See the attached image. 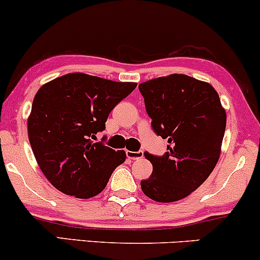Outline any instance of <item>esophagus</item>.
I'll use <instances>...</instances> for the list:
<instances>
[{
  "instance_id": "34e87169",
  "label": "esophagus",
  "mask_w": 260,
  "mask_h": 260,
  "mask_svg": "<svg viewBox=\"0 0 260 260\" xmlns=\"http://www.w3.org/2000/svg\"><path fill=\"white\" fill-rule=\"evenodd\" d=\"M126 155L128 159L131 160H137V159H142L144 156L143 151H131V150H126Z\"/></svg>"
}]
</instances>
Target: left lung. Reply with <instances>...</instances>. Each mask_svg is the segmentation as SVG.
<instances>
[{
  "mask_svg": "<svg viewBox=\"0 0 260 260\" xmlns=\"http://www.w3.org/2000/svg\"><path fill=\"white\" fill-rule=\"evenodd\" d=\"M155 133L168 139L162 156L145 153L153 174L140 182L159 203L186 198L209 177L221 153L226 111L214 86L186 74H170L139 84Z\"/></svg>",
  "mask_w": 260,
  "mask_h": 260,
  "instance_id": "1",
  "label": "left lung"
}]
</instances>
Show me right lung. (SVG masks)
Wrapping results in <instances>:
<instances>
[{
	"mask_svg": "<svg viewBox=\"0 0 260 260\" xmlns=\"http://www.w3.org/2000/svg\"><path fill=\"white\" fill-rule=\"evenodd\" d=\"M136 86L78 72L39 89L28 137L39 168L56 189L80 199L103 192L126 153L95 143V134L105 129L109 113Z\"/></svg>",
	"mask_w": 260,
	"mask_h": 260,
	"instance_id": "right-lung-1",
	"label": "right lung"
}]
</instances>
